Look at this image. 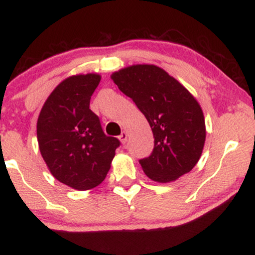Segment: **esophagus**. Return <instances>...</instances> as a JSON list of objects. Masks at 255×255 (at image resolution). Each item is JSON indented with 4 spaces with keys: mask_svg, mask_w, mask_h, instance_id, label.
<instances>
[{
    "mask_svg": "<svg viewBox=\"0 0 255 255\" xmlns=\"http://www.w3.org/2000/svg\"><path fill=\"white\" fill-rule=\"evenodd\" d=\"M127 137H128V134H127V131H122L121 133V135L119 136V139H120V141L122 142V144H126V142H127Z\"/></svg>",
    "mask_w": 255,
    "mask_h": 255,
    "instance_id": "34e87169",
    "label": "esophagus"
}]
</instances>
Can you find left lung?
Wrapping results in <instances>:
<instances>
[{"label":"left lung","mask_w":255,"mask_h":255,"mask_svg":"<svg viewBox=\"0 0 255 255\" xmlns=\"http://www.w3.org/2000/svg\"><path fill=\"white\" fill-rule=\"evenodd\" d=\"M111 79L150 124L153 151L139 160L147 177L168 183L191 171L206 139L203 110L192 93L154 64H133L113 73Z\"/></svg>","instance_id":"obj_1"}]
</instances>
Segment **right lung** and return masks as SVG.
<instances>
[{
    "label": "right lung",
    "instance_id": "obj_1",
    "mask_svg": "<svg viewBox=\"0 0 255 255\" xmlns=\"http://www.w3.org/2000/svg\"><path fill=\"white\" fill-rule=\"evenodd\" d=\"M101 75L78 74L64 79L44 103L37 121L39 151L51 175L78 191L104 181L120 146L107 136L90 99Z\"/></svg>",
    "mask_w": 255,
    "mask_h": 255
}]
</instances>
